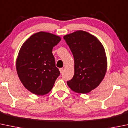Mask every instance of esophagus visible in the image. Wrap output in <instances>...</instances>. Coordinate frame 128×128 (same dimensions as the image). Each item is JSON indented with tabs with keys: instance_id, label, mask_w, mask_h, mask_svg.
I'll return each mask as SVG.
<instances>
[{
	"instance_id": "esophagus-1",
	"label": "esophagus",
	"mask_w": 128,
	"mask_h": 128,
	"mask_svg": "<svg viewBox=\"0 0 128 128\" xmlns=\"http://www.w3.org/2000/svg\"><path fill=\"white\" fill-rule=\"evenodd\" d=\"M60 74H62L63 72H64V68H60Z\"/></svg>"
}]
</instances>
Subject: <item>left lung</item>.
Wrapping results in <instances>:
<instances>
[{
	"instance_id": "left-lung-1",
	"label": "left lung",
	"mask_w": 128,
	"mask_h": 128,
	"mask_svg": "<svg viewBox=\"0 0 128 128\" xmlns=\"http://www.w3.org/2000/svg\"><path fill=\"white\" fill-rule=\"evenodd\" d=\"M74 58V75L67 82L72 91L86 94L99 86L107 71L104 48L95 36L77 30L64 36Z\"/></svg>"
}]
</instances>
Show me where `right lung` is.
<instances>
[{
  "mask_svg": "<svg viewBox=\"0 0 128 128\" xmlns=\"http://www.w3.org/2000/svg\"><path fill=\"white\" fill-rule=\"evenodd\" d=\"M59 36L39 32L23 44L16 60V70L27 90L37 95H44L53 88L60 72L55 65L52 50L60 42Z\"/></svg>",
  "mask_w": 128,
  "mask_h": 128,
  "instance_id": "obj_1",
  "label": "right lung"
}]
</instances>
